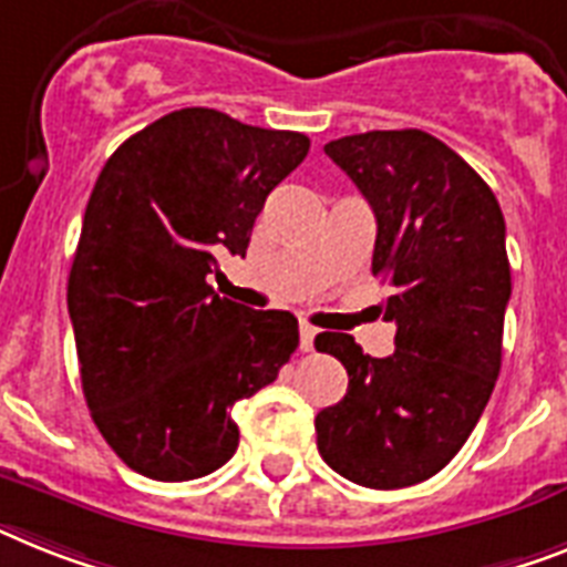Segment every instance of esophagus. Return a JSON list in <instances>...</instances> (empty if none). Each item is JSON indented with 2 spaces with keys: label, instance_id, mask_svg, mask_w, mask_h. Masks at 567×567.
Wrapping results in <instances>:
<instances>
[{
  "label": "esophagus",
  "instance_id": "esophagus-1",
  "mask_svg": "<svg viewBox=\"0 0 567 567\" xmlns=\"http://www.w3.org/2000/svg\"><path fill=\"white\" fill-rule=\"evenodd\" d=\"M316 327L312 324H307V321H301V350L303 353H310L312 350V341H316Z\"/></svg>",
  "mask_w": 567,
  "mask_h": 567
}]
</instances>
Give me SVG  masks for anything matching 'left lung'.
<instances>
[{
  "instance_id": "obj_1",
  "label": "left lung",
  "mask_w": 567,
  "mask_h": 567,
  "mask_svg": "<svg viewBox=\"0 0 567 567\" xmlns=\"http://www.w3.org/2000/svg\"><path fill=\"white\" fill-rule=\"evenodd\" d=\"M377 217L373 275L388 284L396 350L362 353L318 333L348 371L344 400L318 411V452L341 478L400 489L461 452L502 371L509 260L504 214L478 173L423 130H373L324 144Z\"/></svg>"
}]
</instances>
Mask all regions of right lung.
Masks as SVG:
<instances>
[{"label":"right lung","instance_id":"1","mask_svg":"<svg viewBox=\"0 0 567 567\" xmlns=\"http://www.w3.org/2000/svg\"><path fill=\"white\" fill-rule=\"evenodd\" d=\"M310 138L205 106L130 135L97 176L69 272L83 396L144 478L190 481L237 452L234 402L278 379L298 318L219 298L217 257L246 255L266 196Z\"/></svg>","mask_w":567,"mask_h":567}]
</instances>
